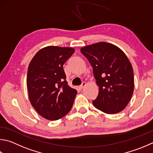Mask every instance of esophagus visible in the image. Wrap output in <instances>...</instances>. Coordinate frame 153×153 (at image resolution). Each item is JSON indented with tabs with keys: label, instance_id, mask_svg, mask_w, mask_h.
Masks as SVG:
<instances>
[{
	"label": "esophagus",
	"instance_id": "obj_1",
	"mask_svg": "<svg viewBox=\"0 0 153 153\" xmlns=\"http://www.w3.org/2000/svg\"><path fill=\"white\" fill-rule=\"evenodd\" d=\"M85 85H86V83H85V82H83L82 85L79 86V88H80V89H83V88H84L85 87Z\"/></svg>",
	"mask_w": 153,
	"mask_h": 153
}]
</instances>
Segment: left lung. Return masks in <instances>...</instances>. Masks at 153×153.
Listing matches in <instances>:
<instances>
[{
	"label": "left lung",
	"instance_id": "left-lung-1",
	"mask_svg": "<svg viewBox=\"0 0 153 153\" xmlns=\"http://www.w3.org/2000/svg\"><path fill=\"white\" fill-rule=\"evenodd\" d=\"M82 53L93 68L99 94L92 102L94 107L105 114L123 111L134 91V73L128 58L118 47L99 42L83 47Z\"/></svg>",
	"mask_w": 153,
	"mask_h": 153
}]
</instances>
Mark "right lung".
<instances>
[{
    "label": "right lung",
    "instance_id": "right-lung-1",
    "mask_svg": "<svg viewBox=\"0 0 153 153\" xmlns=\"http://www.w3.org/2000/svg\"><path fill=\"white\" fill-rule=\"evenodd\" d=\"M74 51L72 48L48 46L41 49L29 63L27 76L29 101L47 120L63 118L74 104L77 90L68 85L63 65Z\"/></svg>",
    "mask_w": 153,
    "mask_h": 153
}]
</instances>
